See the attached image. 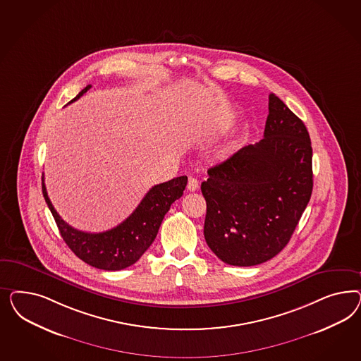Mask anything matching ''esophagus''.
Here are the masks:
<instances>
[{"label":"esophagus","mask_w":361,"mask_h":361,"mask_svg":"<svg viewBox=\"0 0 361 361\" xmlns=\"http://www.w3.org/2000/svg\"><path fill=\"white\" fill-rule=\"evenodd\" d=\"M197 189H198V181H197L196 178L190 177V178H189V181H188V190L195 192Z\"/></svg>","instance_id":"esophagus-1"}]
</instances>
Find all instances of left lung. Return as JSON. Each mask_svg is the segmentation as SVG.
Masks as SVG:
<instances>
[{
  "label": "left lung",
  "instance_id": "8db88e82",
  "mask_svg": "<svg viewBox=\"0 0 361 361\" xmlns=\"http://www.w3.org/2000/svg\"><path fill=\"white\" fill-rule=\"evenodd\" d=\"M204 235L231 266L274 258L291 238L312 193V148L305 123L269 95L263 139L208 169Z\"/></svg>",
  "mask_w": 361,
  "mask_h": 361
}]
</instances>
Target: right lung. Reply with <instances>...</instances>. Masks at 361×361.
<instances>
[{"label": "right lung", "mask_w": 361, "mask_h": 361, "mask_svg": "<svg viewBox=\"0 0 361 361\" xmlns=\"http://www.w3.org/2000/svg\"><path fill=\"white\" fill-rule=\"evenodd\" d=\"M90 88V85L86 86L70 103L80 98ZM186 183L188 177L180 176L152 186L128 219H124L116 228L103 233L80 231L61 219L47 196L44 176L42 193L59 233L71 252L92 267L116 271L137 262L152 245L166 212L176 200L183 196Z\"/></svg>", "instance_id": "add662e5"}]
</instances>
